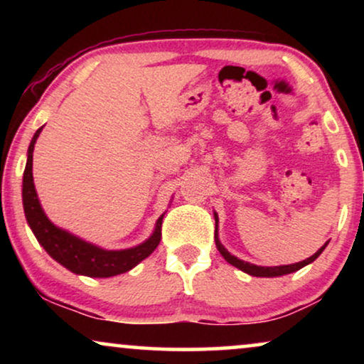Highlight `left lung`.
I'll use <instances>...</instances> for the list:
<instances>
[{
    "label": "left lung",
    "mask_w": 364,
    "mask_h": 364,
    "mask_svg": "<svg viewBox=\"0 0 364 364\" xmlns=\"http://www.w3.org/2000/svg\"><path fill=\"white\" fill-rule=\"evenodd\" d=\"M215 222H217V217H215ZM215 243H217V248H218V252L222 253V257L225 258V260L230 263V265H233V267H237V268H240L242 272H245V273H248V275H252V277H280V275H288V273H293V272H296V270H300V268H303L305 265H308V263H311V262H315L318 257L321 255V252L325 250V247L328 245V242L325 243V245H323L320 250H318L315 255H311L310 258H306V260H303V262H298V263H293V265H282V267H257V265H252V263H248V262H243V260H240V258H237V257H233V255H230V253H228L225 248H223V245L220 242H218V238H217V235H215Z\"/></svg>",
    "instance_id": "left-lung-1"
}]
</instances>
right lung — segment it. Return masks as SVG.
Returning <instances> with one entry per match:
<instances>
[{"mask_svg":"<svg viewBox=\"0 0 364 364\" xmlns=\"http://www.w3.org/2000/svg\"><path fill=\"white\" fill-rule=\"evenodd\" d=\"M43 127H39L36 134H34L31 144L28 149V162L26 168H24L23 177V205L24 213H26V220L31 227L34 235H36L38 242L41 243L49 255L54 260L66 267L68 270L77 275H87L96 278H107L119 275L131 270L147 258L151 253L156 250L159 242L162 238V217H159L156 223V230H154L152 237L146 240L141 245L127 248V250H102L96 245L81 240V238L71 235V233L61 230L56 225H53L44 215L41 205H39L36 188L33 183V151L34 144L39 132Z\"/></svg>","mask_w":364,"mask_h":364,"instance_id":"add662e5","label":"right lung"}]
</instances>
